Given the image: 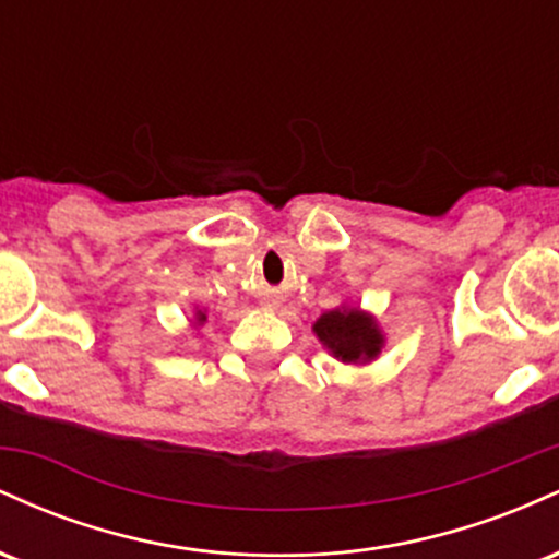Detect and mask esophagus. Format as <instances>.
<instances>
[{
  "mask_svg": "<svg viewBox=\"0 0 559 559\" xmlns=\"http://www.w3.org/2000/svg\"><path fill=\"white\" fill-rule=\"evenodd\" d=\"M262 307H265V310H275V307H278V299H273V297H265L260 301Z\"/></svg>",
  "mask_w": 559,
  "mask_h": 559,
  "instance_id": "1",
  "label": "esophagus"
}]
</instances>
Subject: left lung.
Masks as SVG:
<instances>
[{
    "label": "left lung",
    "mask_w": 559,
    "mask_h": 559,
    "mask_svg": "<svg viewBox=\"0 0 559 559\" xmlns=\"http://www.w3.org/2000/svg\"><path fill=\"white\" fill-rule=\"evenodd\" d=\"M312 333L329 349V355L344 365L373 362L386 346V333L378 325L373 312L349 301L338 305L336 310L323 312L312 323Z\"/></svg>",
    "instance_id": "left-lung-1"
}]
</instances>
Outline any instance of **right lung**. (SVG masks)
I'll return each instance as SVG.
<instances>
[{"mask_svg": "<svg viewBox=\"0 0 559 559\" xmlns=\"http://www.w3.org/2000/svg\"><path fill=\"white\" fill-rule=\"evenodd\" d=\"M189 323H191V329H202V325L207 323V312L199 310V307H197V310H194V318H191Z\"/></svg>", "mask_w": 559, "mask_h": 559, "instance_id": "add662e5", "label": "right lung"}]
</instances>
